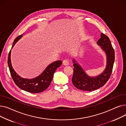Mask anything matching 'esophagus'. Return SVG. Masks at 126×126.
<instances>
[{"label":"esophagus","mask_w":126,"mask_h":126,"mask_svg":"<svg viewBox=\"0 0 126 126\" xmlns=\"http://www.w3.org/2000/svg\"><path fill=\"white\" fill-rule=\"evenodd\" d=\"M63 64L64 65H65V66L68 65H69L68 60H66V59L64 60L63 61Z\"/></svg>","instance_id":"1"}]
</instances>
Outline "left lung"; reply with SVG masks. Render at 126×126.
<instances>
[{
  "instance_id": "obj_1",
  "label": "left lung",
  "mask_w": 126,
  "mask_h": 126,
  "mask_svg": "<svg viewBox=\"0 0 126 126\" xmlns=\"http://www.w3.org/2000/svg\"><path fill=\"white\" fill-rule=\"evenodd\" d=\"M97 44L101 46L107 56V64L105 69L101 74L96 77H89L76 61L73 60L74 74L72 82L75 86L82 90L92 91L100 88L106 83L111 75L114 62V51L109 38L103 33Z\"/></svg>"
}]
</instances>
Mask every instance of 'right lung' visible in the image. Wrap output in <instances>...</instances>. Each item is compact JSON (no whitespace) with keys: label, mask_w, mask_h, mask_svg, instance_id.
I'll return each mask as SVG.
<instances>
[{"label":"right lung","mask_w":126,"mask_h":126,"mask_svg":"<svg viewBox=\"0 0 126 126\" xmlns=\"http://www.w3.org/2000/svg\"><path fill=\"white\" fill-rule=\"evenodd\" d=\"M22 37V35H21L14 40L12 48ZM11 50H10L9 54L8 64L13 81L19 88L31 93L38 94L47 89L52 80L54 72L58 67L60 66L62 63V61L60 60L53 62L46 68L41 75L35 78L31 79H24L19 76L13 69L11 64Z\"/></svg>","instance_id":"add662e5"}]
</instances>
